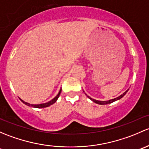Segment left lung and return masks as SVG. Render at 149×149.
Here are the masks:
<instances>
[{"label": "left lung", "mask_w": 149, "mask_h": 149, "mask_svg": "<svg viewBox=\"0 0 149 149\" xmlns=\"http://www.w3.org/2000/svg\"><path fill=\"white\" fill-rule=\"evenodd\" d=\"M128 91V90H126V91L125 92V93H123V94H122L121 95H120L119 96V97H116V98H114V99H112V100H108V101H100V100H95V99H93V98H91V97H89L88 95H87V97H88V98H90V100H91L92 101H93V102H95V103H97V104H99V105H107V104H109V103H111V102H115V101H116V100H120V98H122L123 97L124 95H125V94H126V93Z\"/></svg>", "instance_id": "8db88e82"}]
</instances>
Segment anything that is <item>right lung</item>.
Instances as JSON below:
<instances>
[{
  "label": "right lung",
  "mask_w": 149,
  "mask_h": 149,
  "mask_svg": "<svg viewBox=\"0 0 149 149\" xmlns=\"http://www.w3.org/2000/svg\"><path fill=\"white\" fill-rule=\"evenodd\" d=\"M61 91H62V89H60V90H59V93H58V94H57V95H56V97H55L54 98H53V99H52V100H50L49 102H46V103L39 104V105H33V104H30V103H28V102H24V101L23 100H21V99H20V100H21L22 101V102H24V103L25 104V105H28V106H31V107H32V108H47V107L50 106V105H52V104H54V102H56V101L57 100L58 97H59V95H60Z\"/></svg>",
  "instance_id": "1"
}]
</instances>
